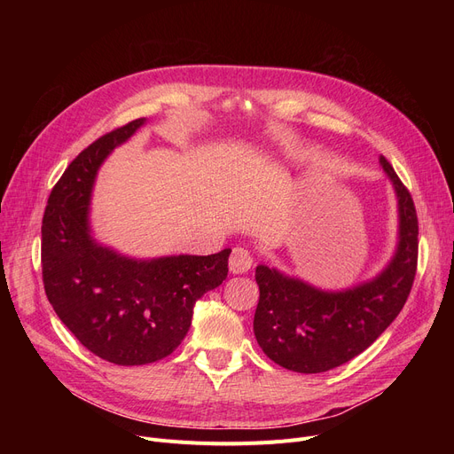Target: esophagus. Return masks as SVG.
Returning a JSON list of instances; mask_svg holds the SVG:
<instances>
[{"mask_svg":"<svg viewBox=\"0 0 454 454\" xmlns=\"http://www.w3.org/2000/svg\"><path fill=\"white\" fill-rule=\"evenodd\" d=\"M230 272L231 274H245L252 269L254 265V257L250 255V252L247 248H241V247H235L231 250V255H230Z\"/></svg>","mask_w":454,"mask_h":454,"instance_id":"obj_1","label":"esophagus"}]
</instances>
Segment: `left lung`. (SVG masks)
I'll return each instance as SVG.
<instances>
[{
	"label": "left lung",
	"instance_id": "left-lung-1",
	"mask_svg": "<svg viewBox=\"0 0 454 454\" xmlns=\"http://www.w3.org/2000/svg\"><path fill=\"white\" fill-rule=\"evenodd\" d=\"M380 167L397 199V245L375 278L324 291L300 278L257 265L259 303L254 335L270 361L298 373L337 368L370 348L407 301L418 265V217L412 197L385 156Z\"/></svg>",
	"mask_w": 454,
	"mask_h": 454
}]
</instances>
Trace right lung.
Masks as SVG:
<instances>
[{
	"label": "right lung",
	"mask_w": 454,
	"mask_h": 454,
	"mask_svg": "<svg viewBox=\"0 0 454 454\" xmlns=\"http://www.w3.org/2000/svg\"><path fill=\"white\" fill-rule=\"evenodd\" d=\"M145 123L136 119L86 147L53 187L42 221L47 300L86 349L119 366L156 363L180 346L197 300L226 279L231 252L136 259L93 239L95 178Z\"/></svg>",
	"instance_id": "right-lung-1"
}]
</instances>
